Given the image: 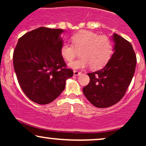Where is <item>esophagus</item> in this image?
Wrapping results in <instances>:
<instances>
[{"mask_svg": "<svg viewBox=\"0 0 146 146\" xmlns=\"http://www.w3.org/2000/svg\"><path fill=\"white\" fill-rule=\"evenodd\" d=\"M81 72H79L78 71H73V74H74V75H80V74H81Z\"/></svg>", "mask_w": 146, "mask_h": 146, "instance_id": "1", "label": "esophagus"}]
</instances>
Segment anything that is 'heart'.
Here are the masks:
<instances>
[{
    "mask_svg": "<svg viewBox=\"0 0 146 146\" xmlns=\"http://www.w3.org/2000/svg\"><path fill=\"white\" fill-rule=\"evenodd\" d=\"M72 44L64 42L60 48V53L66 62H71L80 52V59L72 62L69 66L73 69H81L90 66L91 69L98 70L105 66L113 53V45L106 36L88 30H82L71 37Z\"/></svg>",
    "mask_w": 146,
    "mask_h": 146,
    "instance_id": "heart-1",
    "label": "heart"
}]
</instances>
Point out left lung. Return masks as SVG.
I'll return each instance as SVG.
<instances>
[{
    "instance_id": "obj_1",
    "label": "left lung",
    "mask_w": 146,
    "mask_h": 146,
    "mask_svg": "<svg viewBox=\"0 0 146 146\" xmlns=\"http://www.w3.org/2000/svg\"><path fill=\"white\" fill-rule=\"evenodd\" d=\"M113 40V56L104 67L88 73L90 82L83 88L87 100L98 108H108L119 102L135 71L137 58L132 44L116 33Z\"/></svg>"
}]
</instances>
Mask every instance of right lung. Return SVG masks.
<instances>
[{
	"label": "right lung",
	"mask_w": 146,
	"mask_h": 146,
	"mask_svg": "<svg viewBox=\"0 0 146 146\" xmlns=\"http://www.w3.org/2000/svg\"><path fill=\"white\" fill-rule=\"evenodd\" d=\"M63 32L41 27L20 38L14 49L13 62L20 86L38 104L56 100L73 75L60 53Z\"/></svg>",
	"instance_id": "1"
}]
</instances>
